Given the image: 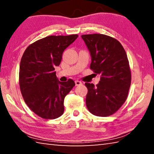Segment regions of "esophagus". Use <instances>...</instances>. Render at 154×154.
I'll use <instances>...</instances> for the list:
<instances>
[{
	"mask_svg": "<svg viewBox=\"0 0 154 154\" xmlns=\"http://www.w3.org/2000/svg\"><path fill=\"white\" fill-rule=\"evenodd\" d=\"M75 82V85H76L77 86V85H81L83 84L82 82H81L80 81H78V80H76Z\"/></svg>",
	"mask_w": 154,
	"mask_h": 154,
	"instance_id": "esophagus-1",
	"label": "esophagus"
}]
</instances>
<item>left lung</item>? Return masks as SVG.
<instances>
[{
  "label": "left lung",
  "instance_id": "left-lung-1",
  "mask_svg": "<svg viewBox=\"0 0 154 154\" xmlns=\"http://www.w3.org/2000/svg\"><path fill=\"white\" fill-rule=\"evenodd\" d=\"M82 38L92 57L90 69L100 75L96 86L85 83L88 90L87 108L96 116H111L125 103L131 84L126 53L122 44L109 36L92 34L82 35Z\"/></svg>",
  "mask_w": 154,
  "mask_h": 154
}]
</instances>
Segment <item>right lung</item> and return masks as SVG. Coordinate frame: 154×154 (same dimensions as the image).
<instances>
[{"label": "right lung", "mask_w": 154, "mask_h": 154, "mask_svg": "<svg viewBox=\"0 0 154 154\" xmlns=\"http://www.w3.org/2000/svg\"><path fill=\"white\" fill-rule=\"evenodd\" d=\"M77 37V35L47 36L30 44L21 59V93L28 107L43 119L58 118L64 113V98L75 84L71 79L58 81L55 67L60 64L64 49Z\"/></svg>", "instance_id": "1"}]
</instances>
